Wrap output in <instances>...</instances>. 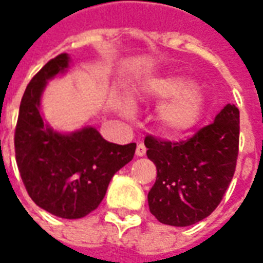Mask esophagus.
<instances>
[{"label": "esophagus", "mask_w": 263, "mask_h": 263, "mask_svg": "<svg viewBox=\"0 0 263 263\" xmlns=\"http://www.w3.org/2000/svg\"><path fill=\"white\" fill-rule=\"evenodd\" d=\"M146 154V146L143 143L138 144V147H136V156L138 157H143Z\"/></svg>", "instance_id": "obj_1"}]
</instances>
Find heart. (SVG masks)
I'll return each instance as SVG.
<instances>
[{
	"label": "heart",
	"mask_w": 263,
	"mask_h": 263,
	"mask_svg": "<svg viewBox=\"0 0 263 263\" xmlns=\"http://www.w3.org/2000/svg\"><path fill=\"white\" fill-rule=\"evenodd\" d=\"M143 92L157 102L166 101L157 111L158 128L165 135H183L199 121L203 95L187 78L176 73L154 76L144 82Z\"/></svg>",
	"instance_id": "heart-1"
}]
</instances>
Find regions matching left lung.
<instances>
[{"instance_id":"left-lung-1","label":"left lung","mask_w":263,"mask_h":263,"mask_svg":"<svg viewBox=\"0 0 263 263\" xmlns=\"http://www.w3.org/2000/svg\"><path fill=\"white\" fill-rule=\"evenodd\" d=\"M239 109L228 103L212 124L180 142L144 139L157 166L148 208L162 224L188 227L210 216L222 200L236 168Z\"/></svg>"}]
</instances>
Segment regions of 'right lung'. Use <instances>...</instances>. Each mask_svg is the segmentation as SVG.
Segmentation results:
<instances>
[{
    "instance_id": "1",
    "label": "right lung",
    "mask_w": 263,
    "mask_h": 263,
    "mask_svg": "<svg viewBox=\"0 0 263 263\" xmlns=\"http://www.w3.org/2000/svg\"><path fill=\"white\" fill-rule=\"evenodd\" d=\"M68 67L69 55L61 53L28 83L14 131V153L31 199L53 216L73 220L98 208L111 177L134 158L136 143H110L92 127L60 134L43 121V88Z\"/></svg>"
}]
</instances>
